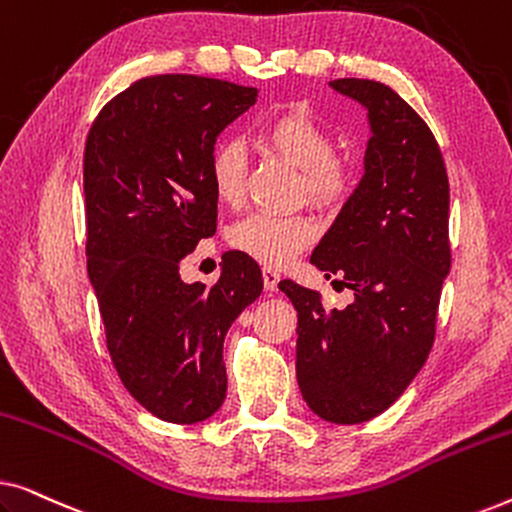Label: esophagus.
I'll return each instance as SVG.
<instances>
[{"instance_id":"34e87169","label":"esophagus","mask_w":512,"mask_h":512,"mask_svg":"<svg viewBox=\"0 0 512 512\" xmlns=\"http://www.w3.org/2000/svg\"><path fill=\"white\" fill-rule=\"evenodd\" d=\"M277 284H279V272L272 270V268H263L265 291H277Z\"/></svg>"}]
</instances>
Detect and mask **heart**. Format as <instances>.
<instances>
[{"mask_svg":"<svg viewBox=\"0 0 512 512\" xmlns=\"http://www.w3.org/2000/svg\"><path fill=\"white\" fill-rule=\"evenodd\" d=\"M258 142L300 170L307 200L317 207H335L352 188V165L333 156V137L303 109H284L265 121ZM209 181L216 200L240 205L247 186V153L235 139L221 142L209 156ZM317 228L303 214L256 212L237 221L230 244L263 265H284L314 240Z\"/></svg>","mask_w":512,"mask_h":512,"instance_id":"obj_1","label":"heart"}]
</instances>
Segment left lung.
Listing matches in <instances>:
<instances>
[{
  "instance_id": "1",
  "label": "left lung",
  "mask_w": 512,
  "mask_h": 512,
  "mask_svg": "<svg viewBox=\"0 0 512 512\" xmlns=\"http://www.w3.org/2000/svg\"><path fill=\"white\" fill-rule=\"evenodd\" d=\"M368 111L363 177L310 263L354 291L345 310L279 282L298 312L296 377L314 415L368 422L396 403L431 352L440 289L450 272V184L438 142L389 86L335 79Z\"/></svg>"
}]
</instances>
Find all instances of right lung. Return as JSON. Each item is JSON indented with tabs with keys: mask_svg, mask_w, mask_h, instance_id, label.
<instances>
[{
	"mask_svg": "<svg viewBox=\"0 0 512 512\" xmlns=\"http://www.w3.org/2000/svg\"><path fill=\"white\" fill-rule=\"evenodd\" d=\"M258 90L191 74L146 76L102 107L83 153L88 277L123 387L151 415L198 424L226 398L223 340L263 277L242 251L212 289L179 265L216 233L209 156Z\"/></svg>",
	"mask_w": 512,
	"mask_h": 512,
	"instance_id": "add662e5",
	"label": "right lung"
}]
</instances>
